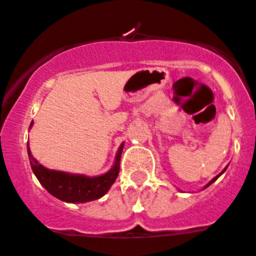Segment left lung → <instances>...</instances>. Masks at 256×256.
I'll use <instances>...</instances> for the list:
<instances>
[{"mask_svg": "<svg viewBox=\"0 0 256 256\" xmlns=\"http://www.w3.org/2000/svg\"><path fill=\"white\" fill-rule=\"evenodd\" d=\"M226 169H227V166H226V168H224V169H223V170H222V172H220V173H219V174H218V176H216V177H214V178H212V180H210V182H209V183H208V184H206V186H205V187H204V188H206V187H209V186H210V184H212V182H216V180H218V178H219V177H220L222 174L224 173V172H226Z\"/></svg>", "mask_w": 256, "mask_h": 256, "instance_id": "left-lung-1", "label": "left lung"}]
</instances>
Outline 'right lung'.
<instances>
[{
    "label": "right lung",
    "mask_w": 256,
    "mask_h": 256,
    "mask_svg": "<svg viewBox=\"0 0 256 256\" xmlns=\"http://www.w3.org/2000/svg\"><path fill=\"white\" fill-rule=\"evenodd\" d=\"M33 126V122L30 126ZM124 148V142L119 146L116 151L114 165L106 173L97 176V177H88L84 174H74L68 172L54 170L44 166L33 158L28 144V156L30 162L32 170L40 180V183L52 196L65 202L79 204V202H88L102 198L110 190L112 183L118 178L119 169H120L122 151Z\"/></svg>",
    "instance_id": "obj_1"
}]
</instances>
